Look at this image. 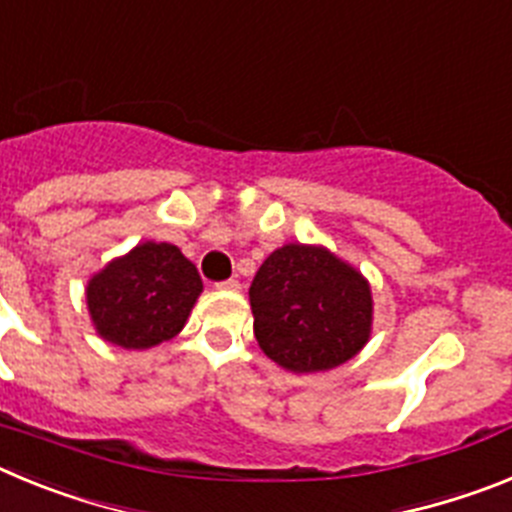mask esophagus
Instances as JSON below:
<instances>
[{"mask_svg": "<svg viewBox=\"0 0 512 512\" xmlns=\"http://www.w3.org/2000/svg\"><path fill=\"white\" fill-rule=\"evenodd\" d=\"M217 289H228V292H238L241 289V282L238 279H225V282H217Z\"/></svg>", "mask_w": 512, "mask_h": 512, "instance_id": "esophagus-1", "label": "esophagus"}]
</instances>
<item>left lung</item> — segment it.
Listing matches in <instances>:
<instances>
[{"mask_svg":"<svg viewBox=\"0 0 512 512\" xmlns=\"http://www.w3.org/2000/svg\"><path fill=\"white\" fill-rule=\"evenodd\" d=\"M248 297L261 351L287 372H328L354 359L372 336V287L323 246L277 248Z\"/></svg>","mask_w":512,"mask_h":512,"instance_id":"8db88e82","label":"left lung"}]
</instances>
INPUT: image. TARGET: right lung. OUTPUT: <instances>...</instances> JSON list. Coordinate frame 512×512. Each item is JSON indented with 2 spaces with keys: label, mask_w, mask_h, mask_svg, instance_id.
<instances>
[{
  "label": "right lung",
  "mask_w": 512,
  "mask_h": 512,
  "mask_svg": "<svg viewBox=\"0 0 512 512\" xmlns=\"http://www.w3.org/2000/svg\"><path fill=\"white\" fill-rule=\"evenodd\" d=\"M202 292L197 266L171 243H138L87 284L92 323L104 341L151 348L174 338Z\"/></svg>",
  "instance_id": "obj_1"
}]
</instances>
